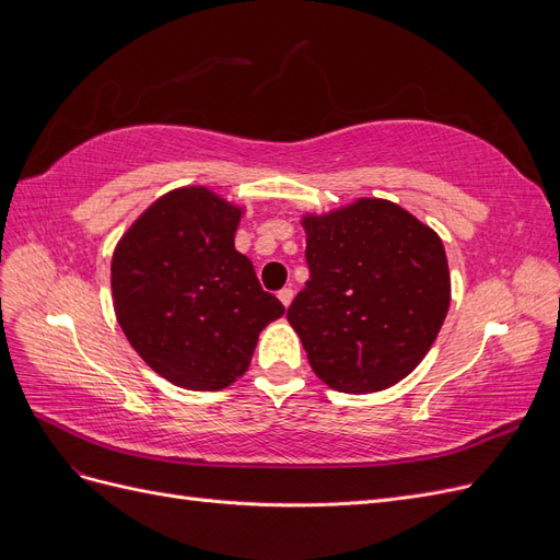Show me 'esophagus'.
<instances>
[{
	"mask_svg": "<svg viewBox=\"0 0 560 560\" xmlns=\"http://www.w3.org/2000/svg\"><path fill=\"white\" fill-rule=\"evenodd\" d=\"M278 299L282 301V306H284V308L290 306L292 299H294V290H292V287H282V290L278 292Z\"/></svg>",
	"mask_w": 560,
	"mask_h": 560,
	"instance_id": "34e87169",
	"label": "esophagus"
}]
</instances>
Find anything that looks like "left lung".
I'll use <instances>...</instances> for the list:
<instances>
[{
    "instance_id": "obj_1",
    "label": "left lung",
    "mask_w": 560,
    "mask_h": 560,
    "mask_svg": "<svg viewBox=\"0 0 560 560\" xmlns=\"http://www.w3.org/2000/svg\"><path fill=\"white\" fill-rule=\"evenodd\" d=\"M311 278L287 319L319 381L366 395L425 358L451 303L442 238L389 200L303 217Z\"/></svg>"
}]
</instances>
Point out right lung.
Masks as SVG:
<instances>
[{"mask_svg": "<svg viewBox=\"0 0 560 560\" xmlns=\"http://www.w3.org/2000/svg\"><path fill=\"white\" fill-rule=\"evenodd\" d=\"M241 208L206 186L159 198L112 259L116 319L159 376L222 389L243 376L259 331L284 313L235 249Z\"/></svg>", "mask_w": 560, "mask_h": 560, "instance_id": "1", "label": "right lung"}]
</instances>
